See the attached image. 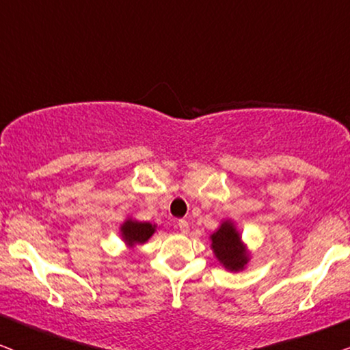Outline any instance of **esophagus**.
Listing matches in <instances>:
<instances>
[{"mask_svg":"<svg viewBox=\"0 0 350 350\" xmlns=\"http://www.w3.org/2000/svg\"><path fill=\"white\" fill-rule=\"evenodd\" d=\"M176 226H178V229L181 232H188V228H189V224H188V221H186V219H178V223H176Z\"/></svg>","mask_w":350,"mask_h":350,"instance_id":"obj_1","label":"esophagus"}]
</instances>
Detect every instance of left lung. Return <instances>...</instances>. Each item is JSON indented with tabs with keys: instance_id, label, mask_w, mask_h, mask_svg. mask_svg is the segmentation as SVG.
Listing matches in <instances>:
<instances>
[{
	"instance_id": "obj_1",
	"label": "left lung",
	"mask_w": 350,
	"mask_h": 350,
	"mask_svg": "<svg viewBox=\"0 0 350 350\" xmlns=\"http://www.w3.org/2000/svg\"><path fill=\"white\" fill-rule=\"evenodd\" d=\"M215 255L228 269L239 271L247 265V256L241 248V239L231 223H223L217 232L212 234Z\"/></svg>"
}]
</instances>
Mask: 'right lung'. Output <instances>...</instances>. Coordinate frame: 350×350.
Returning a JSON list of instances; mask_svg holds the SVG:
<instances>
[{
    "label": "right lung",
    "mask_w": 350,
    "mask_h": 350,
    "mask_svg": "<svg viewBox=\"0 0 350 350\" xmlns=\"http://www.w3.org/2000/svg\"><path fill=\"white\" fill-rule=\"evenodd\" d=\"M122 237L133 245V243H143L152 236L154 232V226H151L150 223H142V221H126L122 224Z\"/></svg>",
    "instance_id": "add662e5"
}]
</instances>
